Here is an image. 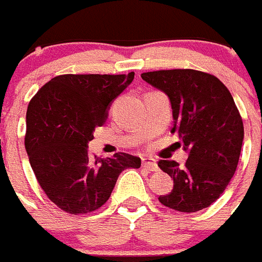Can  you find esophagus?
<instances>
[{"label":"esophagus","instance_id":"obj_1","mask_svg":"<svg viewBox=\"0 0 262 262\" xmlns=\"http://www.w3.org/2000/svg\"><path fill=\"white\" fill-rule=\"evenodd\" d=\"M142 166H144L145 169L150 170V172H157L158 170L157 162H156L153 158H148V157L142 158Z\"/></svg>","mask_w":262,"mask_h":262}]
</instances>
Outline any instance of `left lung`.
<instances>
[{"label": "left lung", "instance_id": "left-lung-1", "mask_svg": "<svg viewBox=\"0 0 262 262\" xmlns=\"http://www.w3.org/2000/svg\"><path fill=\"white\" fill-rule=\"evenodd\" d=\"M142 80L168 94L182 148L184 166L160 160L173 179V190L158 200L177 212L193 213L210 206L223 194L238 164L244 124L228 88L213 74L194 69L146 72Z\"/></svg>", "mask_w": 262, "mask_h": 262}]
</instances>
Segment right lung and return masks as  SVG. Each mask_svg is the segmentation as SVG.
Segmentation results:
<instances>
[{
	"label": "right lung",
	"mask_w": 262,
	"mask_h": 262,
	"mask_svg": "<svg viewBox=\"0 0 262 262\" xmlns=\"http://www.w3.org/2000/svg\"><path fill=\"white\" fill-rule=\"evenodd\" d=\"M135 78L129 74H61L46 82L26 112L25 149L48 199L69 214H86L109 200L118 176L141 160L118 151L90 157L88 142L102 126L113 100Z\"/></svg>",
	"instance_id": "add662e5"
}]
</instances>
